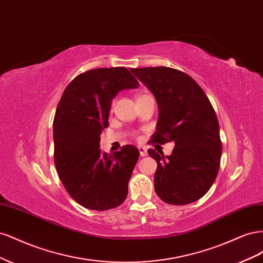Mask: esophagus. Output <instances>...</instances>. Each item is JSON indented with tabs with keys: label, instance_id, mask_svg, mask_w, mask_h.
Masks as SVG:
<instances>
[{
	"label": "esophagus",
	"instance_id": "obj_1",
	"mask_svg": "<svg viewBox=\"0 0 263 263\" xmlns=\"http://www.w3.org/2000/svg\"><path fill=\"white\" fill-rule=\"evenodd\" d=\"M138 150H139V154H140V156L141 157H146L147 155H148V153H147V149L145 148V147H138Z\"/></svg>",
	"mask_w": 263,
	"mask_h": 263
}]
</instances>
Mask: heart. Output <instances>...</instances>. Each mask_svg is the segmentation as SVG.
Here are the masks:
<instances>
[{
	"label": "heart",
	"instance_id": "b5f03b06",
	"mask_svg": "<svg viewBox=\"0 0 263 263\" xmlns=\"http://www.w3.org/2000/svg\"><path fill=\"white\" fill-rule=\"evenodd\" d=\"M145 95H146V94H140L139 97H138V99H140V98H142V97H145ZM138 99H137V100H138ZM113 106H114V101H112V103H110V107H109V108L113 109Z\"/></svg>",
	"mask_w": 263,
	"mask_h": 263
}]
</instances>
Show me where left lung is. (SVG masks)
<instances>
[{
	"label": "left lung",
	"mask_w": 263,
	"mask_h": 263,
	"mask_svg": "<svg viewBox=\"0 0 263 263\" xmlns=\"http://www.w3.org/2000/svg\"><path fill=\"white\" fill-rule=\"evenodd\" d=\"M132 72L153 92L158 103L153 144H176L170 156L148 150L158 165L157 195L172 205L200 200L216 179L221 157L219 124L209 98L192 78L177 69L147 67Z\"/></svg>",
	"instance_id": "8db88e82"
}]
</instances>
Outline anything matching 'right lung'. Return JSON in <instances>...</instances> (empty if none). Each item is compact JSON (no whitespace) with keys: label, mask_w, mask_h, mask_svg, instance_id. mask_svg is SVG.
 <instances>
[{"label":"right lung","mask_w":263,"mask_h":263,"mask_svg":"<svg viewBox=\"0 0 263 263\" xmlns=\"http://www.w3.org/2000/svg\"><path fill=\"white\" fill-rule=\"evenodd\" d=\"M137 79L124 67L87 70L63 92L53 118V159L63 186L83 208L106 211L121 205L139 158L133 145L113 155L100 147L108 126L110 102L125 89H136Z\"/></svg>","instance_id":"obj_1"}]
</instances>
